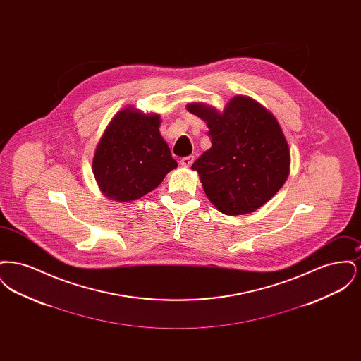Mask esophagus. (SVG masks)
I'll return each instance as SVG.
<instances>
[{
    "mask_svg": "<svg viewBox=\"0 0 361 361\" xmlns=\"http://www.w3.org/2000/svg\"><path fill=\"white\" fill-rule=\"evenodd\" d=\"M193 161H195L193 155H188V157H184V158L180 161V164H181V166H184V168H189V166H192Z\"/></svg>",
    "mask_w": 361,
    "mask_h": 361,
    "instance_id": "34e87169",
    "label": "esophagus"
}]
</instances>
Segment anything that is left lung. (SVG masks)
Here are the masks:
<instances>
[{
  "mask_svg": "<svg viewBox=\"0 0 361 361\" xmlns=\"http://www.w3.org/2000/svg\"><path fill=\"white\" fill-rule=\"evenodd\" d=\"M206 121L211 147L192 165L209 202L226 215H246L269 202L290 174L291 154L279 121L247 96H234L224 112L189 103Z\"/></svg>",
  "mask_w": 361,
  "mask_h": 361,
  "instance_id": "left-lung-1",
  "label": "left lung"
}]
</instances>
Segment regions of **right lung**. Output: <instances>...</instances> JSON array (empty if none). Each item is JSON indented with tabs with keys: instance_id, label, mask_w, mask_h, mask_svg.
<instances>
[{
	"instance_id": "right-lung-1",
	"label": "right lung",
	"mask_w": 361,
	"mask_h": 361,
	"mask_svg": "<svg viewBox=\"0 0 361 361\" xmlns=\"http://www.w3.org/2000/svg\"><path fill=\"white\" fill-rule=\"evenodd\" d=\"M161 116L134 106L119 111L100 137L92 169L104 196L128 203L157 188L177 168L159 134Z\"/></svg>"
}]
</instances>
